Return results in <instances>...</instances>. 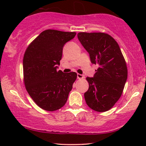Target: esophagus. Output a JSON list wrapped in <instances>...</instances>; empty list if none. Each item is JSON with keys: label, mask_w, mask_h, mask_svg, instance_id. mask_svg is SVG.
<instances>
[{"label": "esophagus", "mask_w": 146, "mask_h": 146, "mask_svg": "<svg viewBox=\"0 0 146 146\" xmlns=\"http://www.w3.org/2000/svg\"><path fill=\"white\" fill-rule=\"evenodd\" d=\"M77 78H78V79H83V78H84V76L83 75L80 74H78Z\"/></svg>", "instance_id": "esophagus-1"}]
</instances>
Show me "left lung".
Returning a JSON list of instances; mask_svg holds the SVG:
<instances>
[{
    "instance_id": "1",
    "label": "left lung",
    "mask_w": 146,
    "mask_h": 146,
    "mask_svg": "<svg viewBox=\"0 0 146 146\" xmlns=\"http://www.w3.org/2000/svg\"><path fill=\"white\" fill-rule=\"evenodd\" d=\"M78 38L98 66L93 78L87 77L89 88L84 93L87 105L103 112L112 108L121 97L127 78L125 59L117 42L106 33H79Z\"/></svg>"
}]
</instances>
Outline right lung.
I'll return each instance as SVG.
<instances>
[{"instance_id": "1", "label": "right lung", "mask_w": 146, "mask_h": 146, "mask_svg": "<svg viewBox=\"0 0 146 146\" xmlns=\"http://www.w3.org/2000/svg\"><path fill=\"white\" fill-rule=\"evenodd\" d=\"M75 32L46 30L26 50L23 58L24 82L34 102L46 111H55L66 102L77 78L74 72L58 71L64 46Z\"/></svg>"}]
</instances>
